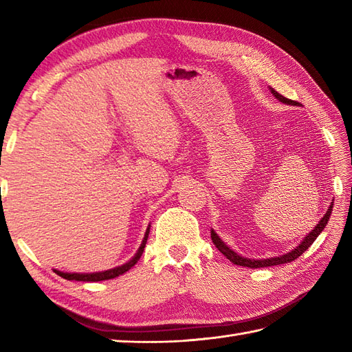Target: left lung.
I'll list each match as a JSON object with an SVG mask.
<instances>
[{
  "label": "left lung",
  "instance_id": "left-lung-1",
  "mask_svg": "<svg viewBox=\"0 0 352 352\" xmlns=\"http://www.w3.org/2000/svg\"><path fill=\"white\" fill-rule=\"evenodd\" d=\"M271 92H272V95L275 96V98H278V100H280L281 102H284V104H290V106H296V104H298L296 101H292V100L286 98V96L280 95V94L276 92L275 89H272V87H271ZM331 212H333V203H331L330 207H328V210H327V213L324 214V218L320 219L318 226L311 230V233H309L307 237H304L302 242H301L300 245H298L294 251L284 254V256H280V257H272V258H266V260H251V258H245V257H242V256H239V254H236L233 250H230L228 246L221 241L219 236L216 234L213 230H212V241H213L216 248H218V250L223 254V256H226V257L231 261V263L239 265V266H246V267H252V269H254V267H267V266H275V265L289 263V261L296 260L298 257L301 256V254H302L304 251H307V250L310 248L311 243L315 242L316 237L320 234V231H322V230L325 228L328 219H330Z\"/></svg>",
  "mask_w": 352,
  "mask_h": 352
}]
</instances>
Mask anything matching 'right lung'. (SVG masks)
Listing matches in <instances>:
<instances>
[{"instance_id": "1", "label": "right lung", "mask_w": 352, "mask_h": 352, "mask_svg": "<svg viewBox=\"0 0 352 352\" xmlns=\"http://www.w3.org/2000/svg\"><path fill=\"white\" fill-rule=\"evenodd\" d=\"M148 233H149V227L145 233L144 241H142L140 248L138 250L136 256H134L129 263H125L122 266H118L115 269H109V271H104V272H95V274H66V272H60V271H54L57 275H60L62 278L65 280H76V281H102V280H111V278H116V276L122 275L124 272L129 271L134 265L138 263V260L140 258L142 252H144V248L146 245V239H148Z\"/></svg>"}]
</instances>
